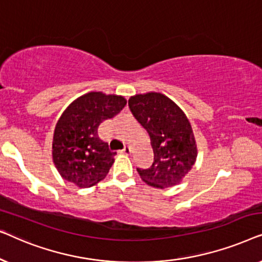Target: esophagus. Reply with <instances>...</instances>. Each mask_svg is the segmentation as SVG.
Masks as SVG:
<instances>
[{
    "label": "esophagus",
    "mask_w": 262,
    "mask_h": 262,
    "mask_svg": "<svg viewBox=\"0 0 262 262\" xmlns=\"http://www.w3.org/2000/svg\"><path fill=\"white\" fill-rule=\"evenodd\" d=\"M123 154H125V155H130V154H131V146L130 145L125 146L124 150H123Z\"/></svg>",
    "instance_id": "1"
}]
</instances>
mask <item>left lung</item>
I'll list each match as a JSON object with an SVG mask.
<instances>
[{
	"instance_id": "left-lung-1",
	"label": "left lung",
	"mask_w": 262,
	"mask_h": 262,
	"mask_svg": "<svg viewBox=\"0 0 262 262\" xmlns=\"http://www.w3.org/2000/svg\"><path fill=\"white\" fill-rule=\"evenodd\" d=\"M128 106L136 119L148 131L154 150L151 167L137 168L139 177L155 188L179 185L198 156L188 118L173 100L156 92L131 96Z\"/></svg>"
}]
</instances>
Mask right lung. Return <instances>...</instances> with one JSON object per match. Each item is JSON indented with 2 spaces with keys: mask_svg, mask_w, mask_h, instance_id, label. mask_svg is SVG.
<instances>
[{
  "mask_svg": "<svg viewBox=\"0 0 262 262\" xmlns=\"http://www.w3.org/2000/svg\"><path fill=\"white\" fill-rule=\"evenodd\" d=\"M126 102L121 95L91 92L67 107L57 121L52 141L53 163L64 180L85 188L106 178L117 152L99 137L98 130Z\"/></svg>",
  "mask_w": 262,
  "mask_h": 262,
  "instance_id": "add662e5",
  "label": "right lung"
}]
</instances>
